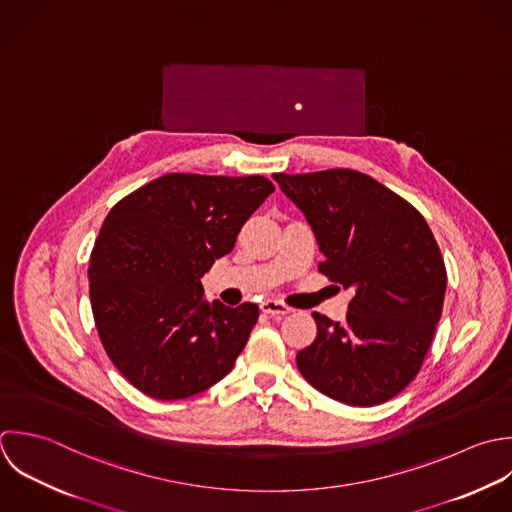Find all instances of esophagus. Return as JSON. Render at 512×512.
I'll return each mask as SVG.
<instances>
[{"instance_id": "obj_1", "label": "esophagus", "mask_w": 512, "mask_h": 512, "mask_svg": "<svg viewBox=\"0 0 512 512\" xmlns=\"http://www.w3.org/2000/svg\"><path fill=\"white\" fill-rule=\"evenodd\" d=\"M261 311L267 313V315H287V313H291V307L285 305L283 301L267 299V301L261 303Z\"/></svg>"}]
</instances>
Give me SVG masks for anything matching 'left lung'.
Segmentation results:
<instances>
[{
    "instance_id": "8db88e82",
    "label": "left lung",
    "mask_w": 512,
    "mask_h": 512,
    "mask_svg": "<svg viewBox=\"0 0 512 512\" xmlns=\"http://www.w3.org/2000/svg\"><path fill=\"white\" fill-rule=\"evenodd\" d=\"M305 213L325 261L319 271L353 291L347 321L313 313L315 341L297 367L319 393L375 407L411 385L443 313L447 269L425 217L353 169L273 173Z\"/></svg>"
}]
</instances>
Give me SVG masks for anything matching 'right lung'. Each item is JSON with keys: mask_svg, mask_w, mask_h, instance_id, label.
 <instances>
[{"mask_svg": "<svg viewBox=\"0 0 512 512\" xmlns=\"http://www.w3.org/2000/svg\"><path fill=\"white\" fill-rule=\"evenodd\" d=\"M273 191L263 175L167 173L107 213L89 255V301L107 357L143 395L187 399L233 369L259 307L209 303L199 279Z\"/></svg>", "mask_w": 512, "mask_h": 512, "instance_id": "add662e5", "label": "right lung"}]
</instances>
